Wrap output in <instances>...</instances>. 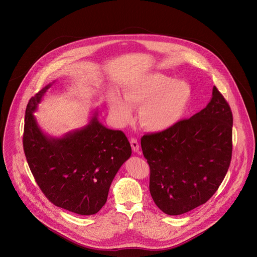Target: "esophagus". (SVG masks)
Here are the masks:
<instances>
[{
  "mask_svg": "<svg viewBox=\"0 0 257 257\" xmlns=\"http://www.w3.org/2000/svg\"><path fill=\"white\" fill-rule=\"evenodd\" d=\"M130 143H131V148H132V151L134 153H137L139 151V143L137 141V139L135 138H131L130 139Z\"/></svg>",
  "mask_w": 257,
  "mask_h": 257,
  "instance_id": "obj_1",
  "label": "esophagus"
}]
</instances>
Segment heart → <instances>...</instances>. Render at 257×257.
Returning a JSON list of instances; mask_svg holds the SVG:
<instances>
[{
	"instance_id": "b5f03b06",
	"label": "heart",
	"mask_w": 257,
	"mask_h": 257,
	"mask_svg": "<svg viewBox=\"0 0 257 257\" xmlns=\"http://www.w3.org/2000/svg\"><path fill=\"white\" fill-rule=\"evenodd\" d=\"M122 96L112 92L107 97L109 112L121 124L131 120V107H141V125L151 132H163L185 116L191 99V87L185 81L156 73L126 84Z\"/></svg>"
}]
</instances>
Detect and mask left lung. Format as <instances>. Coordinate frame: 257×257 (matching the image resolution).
<instances>
[{
	"label": "left lung",
	"mask_w": 257,
	"mask_h": 257,
	"mask_svg": "<svg viewBox=\"0 0 257 257\" xmlns=\"http://www.w3.org/2000/svg\"><path fill=\"white\" fill-rule=\"evenodd\" d=\"M232 127L230 105L213 86L209 102L199 113L141 138L151 168L150 191L163 212H188L215 193L230 167Z\"/></svg>",
	"instance_id": "1"
}]
</instances>
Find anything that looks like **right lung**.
I'll use <instances>...</instances> for the list:
<instances>
[{
  "label": "right lung",
  "mask_w": 257,
  "mask_h": 257,
  "mask_svg": "<svg viewBox=\"0 0 257 257\" xmlns=\"http://www.w3.org/2000/svg\"><path fill=\"white\" fill-rule=\"evenodd\" d=\"M52 83L27 104L23 148L30 171L56 206L77 214H94L104 205L112 182L132 151L126 135L98 120L94 109L84 127L61 137L47 134L33 113Z\"/></svg>",
  "instance_id": "add662e5"
}]
</instances>
